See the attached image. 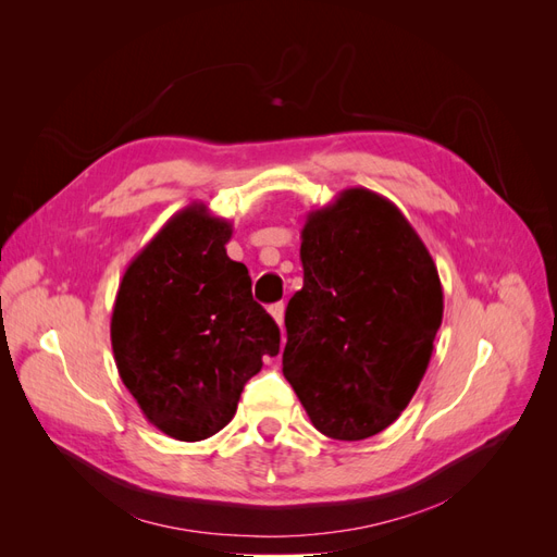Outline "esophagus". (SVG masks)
<instances>
[{
  "instance_id": "1",
  "label": "esophagus",
  "mask_w": 557,
  "mask_h": 557,
  "mask_svg": "<svg viewBox=\"0 0 557 557\" xmlns=\"http://www.w3.org/2000/svg\"><path fill=\"white\" fill-rule=\"evenodd\" d=\"M269 313H272V318L276 320V325L281 327V325H283V315H285V305H283V301H278V305L269 307Z\"/></svg>"
}]
</instances>
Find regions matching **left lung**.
<instances>
[{"mask_svg": "<svg viewBox=\"0 0 557 557\" xmlns=\"http://www.w3.org/2000/svg\"><path fill=\"white\" fill-rule=\"evenodd\" d=\"M305 288L285 311L283 376L318 432L360 442L416 395L442 325L436 264L404 213L367 188L311 211L299 248Z\"/></svg>", "mask_w": 557, "mask_h": 557, "instance_id": "1", "label": "left lung"}]
</instances>
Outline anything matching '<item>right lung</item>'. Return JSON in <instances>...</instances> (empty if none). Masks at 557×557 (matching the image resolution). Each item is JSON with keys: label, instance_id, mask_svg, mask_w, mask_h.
Here are the masks:
<instances>
[{"label": "right lung", "instance_id": "1", "mask_svg": "<svg viewBox=\"0 0 557 557\" xmlns=\"http://www.w3.org/2000/svg\"><path fill=\"white\" fill-rule=\"evenodd\" d=\"M232 225L190 205L129 262L111 315L117 374L139 409L178 442H201L237 413L244 385L276 356L281 332L227 258Z\"/></svg>", "mask_w": 557, "mask_h": 557}]
</instances>
